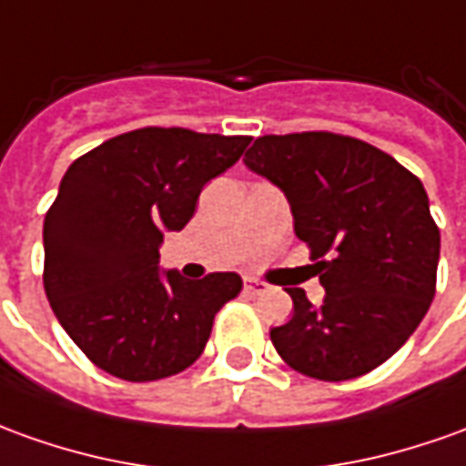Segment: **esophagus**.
Masks as SVG:
<instances>
[{"label":"esophagus","mask_w":466,"mask_h":466,"mask_svg":"<svg viewBox=\"0 0 466 466\" xmlns=\"http://www.w3.org/2000/svg\"><path fill=\"white\" fill-rule=\"evenodd\" d=\"M243 289H246V294H264V291H268V284L253 279V276H246L243 279Z\"/></svg>","instance_id":"1"}]
</instances>
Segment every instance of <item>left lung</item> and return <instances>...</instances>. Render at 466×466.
Segmentation results:
<instances>
[{
    "instance_id": "8db88e82",
    "label": "left lung",
    "mask_w": 466,
    "mask_h": 466,
    "mask_svg": "<svg viewBox=\"0 0 466 466\" xmlns=\"http://www.w3.org/2000/svg\"><path fill=\"white\" fill-rule=\"evenodd\" d=\"M243 162L287 195L325 287L319 307L287 289L294 314L271 329L276 352L317 380L375 370L434 299L441 238L421 179L373 144L329 131L258 137Z\"/></svg>"
}]
</instances>
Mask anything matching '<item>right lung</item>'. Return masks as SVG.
<instances>
[{
	"label": "right lung",
	"mask_w": 466,
	"mask_h": 466,
	"mask_svg": "<svg viewBox=\"0 0 466 466\" xmlns=\"http://www.w3.org/2000/svg\"><path fill=\"white\" fill-rule=\"evenodd\" d=\"M251 137L190 129L127 131L67 167L45 215V294L70 339L131 383L190 368L238 274L190 281L159 268L167 230L195 215L205 182L240 159Z\"/></svg>",
	"instance_id": "obj_1"
}]
</instances>
